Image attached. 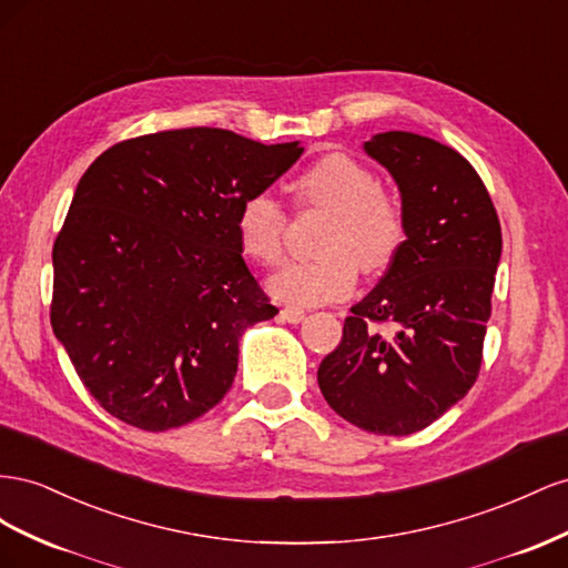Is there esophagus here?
Returning <instances> with one entry per match:
<instances>
[{
	"mask_svg": "<svg viewBox=\"0 0 568 568\" xmlns=\"http://www.w3.org/2000/svg\"><path fill=\"white\" fill-rule=\"evenodd\" d=\"M304 310H297V306H283L281 310V318L285 323H302L304 321Z\"/></svg>",
	"mask_w": 568,
	"mask_h": 568,
	"instance_id": "1",
	"label": "esophagus"
}]
</instances>
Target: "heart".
Here are the masks:
<instances>
[{"label":"heart","instance_id":"b5f03b06","mask_svg":"<svg viewBox=\"0 0 568 568\" xmlns=\"http://www.w3.org/2000/svg\"><path fill=\"white\" fill-rule=\"evenodd\" d=\"M300 200L331 212L321 237V256L295 262L273 275L271 293L300 306H316L349 295L359 268L383 273L407 245V212L397 194L381 187L378 175L347 152L316 159L297 181ZM287 216L268 192H252L240 202L235 231L240 247L258 264L278 262Z\"/></svg>","mask_w":568,"mask_h":568}]
</instances>
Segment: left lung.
I'll use <instances>...</instances> for the list:
<instances>
[{"label": "left lung", "instance_id": "obj_1", "mask_svg": "<svg viewBox=\"0 0 568 568\" xmlns=\"http://www.w3.org/2000/svg\"><path fill=\"white\" fill-rule=\"evenodd\" d=\"M407 212V245L352 306L318 366L335 414L376 435H412L471 390L483 359L501 229L468 161L430 138L390 131L364 142Z\"/></svg>", "mask_w": 568, "mask_h": 568}]
</instances>
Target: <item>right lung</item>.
I'll return each instance as SVG.
<instances>
[{
	"mask_svg": "<svg viewBox=\"0 0 568 568\" xmlns=\"http://www.w3.org/2000/svg\"><path fill=\"white\" fill-rule=\"evenodd\" d=\"M302 152L183 128L92 161L52 250L50 318L104 412L159 433L231 390L242 333L278 314L242 258L237 209Z\"/></svg>",
	"mask_w": 568,
	"mask_h": 568,
	"instance_id": "right-lung-1",
	"label": "right lung"
}]
</instances>
